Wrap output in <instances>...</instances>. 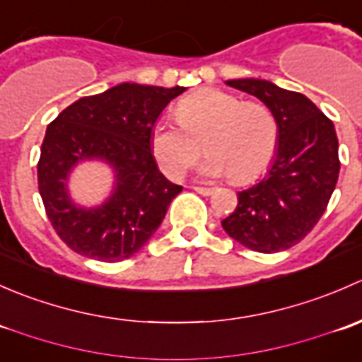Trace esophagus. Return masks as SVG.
<instances>
[{
  "instance_id": "obj_1",
  "label": "esophagus",
  "mask_w": 362,
  "mask_h": 362,
  "mask_svg": "<svg viewBox=\"0 0 362 362\" xmlns=\"http://www.w3.org/2000/svg\"><path fill=\"white\" fill-rule=\"evenodd\" d=\"M194 191L202 196H210L214 194V189L211 187H194Z\"/></svg>"
}]
</instances>
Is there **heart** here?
I'll return each instance as SVG.
<instances>
[{
	"label": "heart",
	"mask_w": 362,
	"mask_h": 362,
	"mask_svg": "<svg viewBox=\"0 0 362 362\" xmlns=\"http://www.w3.org/2000/svg\"><path fill=\"white\" fill-rule=\"evenodd\" d=\"M178 122L156 124L151 148L160 170L178 178L202 152L203 177L229 175L235 184L254 180L279 148L280 126L272 108L222 89H199L177 107Z\"/></svg>",
	"instance_id": "heart-1"
}]
</instances>
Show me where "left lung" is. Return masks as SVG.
Wrapping results in <instances>:
<instances>
[{
	"label": "left lung",
	"mask_w": 362,
	"mask_h": 362,
	"mask_svg": "<svg viewBox=\"0 0 362 362\" xmlns=\"http://www.w3.org/2000/svg\"><path fill=\"white\" fill-rule=\"evenodd\" d=\"M228 86L272 108L280 138L269 171L238 192L236 210L222 221V228L250 250H287L315 228L337 187V131L308 98L294 90L259 78L228 80Z\"/></svg>",
	"instance_id": "obj_1"
}]
</instances>
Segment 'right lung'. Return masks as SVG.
Wrapping results in <instances>:
<instances>
[{
  "instance_id": "add662e5",
  "label": "right lung",
  "mask_w": 362,
  "mask_h": 362,
  "mask_svg": "<svg viewBox=\"0 0 362 362\" xmlns=\"http://www.w3.org/2000/svg\"><path fill=\"white\" fill-rule=\"evenodd\" d=\"M185 87L120 83L80 98L47 127L38 160V191L57 236L73 252L103 262L124 261L148 242L182 191L158 170L151 148L154 124ZM103 158L116 170L109 202L86 211L66 192L69 170Z\"/></svg>"
}]
</instances>
